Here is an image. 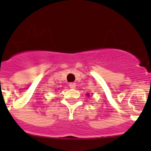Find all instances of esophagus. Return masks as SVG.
I'll return each mask as SVG.
<instances>
[{
    "label": "esophagus",
    "mask_w": 151,
    "mask_h": 151,
    "mask_svg": "<svg viewBox=\"0 0 151 151\" xmlns=\"http://www.w3.org/2000/svg\"><path fill=\"white\" fill-rule=\"evenodd\" d=\"M69 87L71 88H76V83H74V82H71V83H69Z\"/></svg>",
    "instance_id": "esophagus-1"
}]
</instances>
